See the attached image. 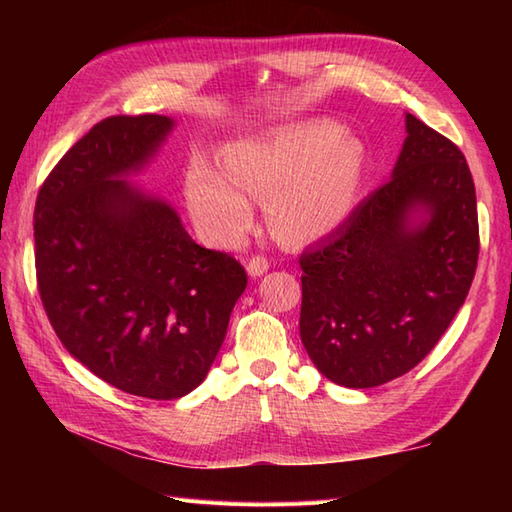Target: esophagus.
Instances as JSON below:
<instances>
[{"label":"esophagus","mask_w":512,"mask_h":512,"mask_svg":"<svg viewBox=\"0 0 512 512\" xmlns=\"http://www.w3.org/2000/svg\"><path fill=\"white\" fill-rule=\"evenodd\" d=\"M268 268H270L268 259H266V257H262V255L250 257L248 262H246V270H248V275H250V277H262L264 273H268Z\"/></svg>","instance_id":"34e87169"}]
</instances>
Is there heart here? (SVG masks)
I'll list each match as a JSON object with an SVG mask.
<instances>
[{
    "mask_svg": "<svg viewBox=\"0 0 512 512\" xmlns=\"http://www.w3.org/2000/svg\"><path fill=\"white\" fill-rule=\"evenodd\" d=\"M224 173L193 158L187 200L215 242L233 246L255 222L253 200L270 202V226L290 244L339 228L361 198L367 149L332 121H314L264 138L239 140L222 156Z\"/></svg>",
    "mask_w": 512,
    "mask_h": 512,
    "instance_id": "heart-1",
    "label": "heart"
}]
</instances>
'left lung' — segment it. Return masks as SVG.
I'll list each match as a JSON object with an SVG mask.
<instances>
[{
	"mask_svg": "<svg viewBox=\"0 0 512 512\" xmlns=\"http://www.w3.org/2000/svg\"><path fill=\"white\" fill-rule=\"evenodd\" d=\"M391 180L299 257V332L332 383H389L427 356L462 308L480 255L471 169L458 145L405 116Z\"/></svg>",
	"mask_w": 512,
	"mask_h": 512,
	"instance_id": "obj_1",
	"label": "left lung"
}]
</instances>
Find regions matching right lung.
<instances>
[{"label": "right lung", "instance_id": "1", "mask_svg": "<svg viewBox=\"0 0 512 512\" xmlns=\"http://www.w3.org/2000/svg\"><path fill=\"white\" fill-rule=\"evenodd\" d=\"M169 116H110L70 147L35 204L37 286L76 361L127 394L173 400L209 374L246 270L195 244L165 200L123 180Z\"/></svg>", "mask_w": 512, "mask_h": 512}]
</instances>
